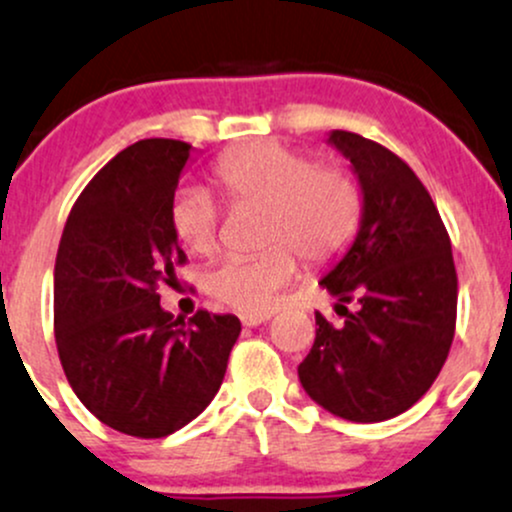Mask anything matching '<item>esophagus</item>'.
Returning a JSON list of instances; mask_svg holds the SVG:
<instances>
[{"mask_svg": "<svg viewBox=\"0 0 512 512\" xmlns=\"http://www.w3.org/2000/svg\"><path fill=\"white\" fill-rule=\"evenodd\" d=\"M268 320H271V315H244V317H241L244 327H258V324H263Z\"/></svg>", "mask_w": 512, "mask_h": 512, "instance_id": "obj_1", "label": "esophagus"}]
</instances>
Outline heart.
I'll list each match as a JSON object with an SVG mask.
<instances>
[{"instance_id":"b5f03b06","label":"heart","mask_w":512,"mask_h":512,"mask_svg":"<svg viewBox=\"0 0 512 512\" xmlns=\"http://www.w3.org/2000/svg\"><path fill=\"white\" fill-rule=\"evenodd\" d=\"M224 200L263 207L256 256H227L205 273V290L219 305L244 315L271 310L278 290L298 271V253L312 266L349 249L364 217L359 178L342 166H320L312 153L278 141L234 148L212 168ZM170 229L190 254L207 256L219 244V207L202 188H185L170 205Z\"/></svg>"}]
</instances>
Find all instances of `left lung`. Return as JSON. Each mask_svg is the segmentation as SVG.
<instances>
[{
	"instance_id": "8db88e82",
	"label": "left lung",
	"mask_w": 512,
	"mask_h": 512,
	"mask_svg": "<svg viewBox=\"0 0 512 512\" xmlns=\"http://www.w3.org/2000/svg\"><path fill=\"white\" fill-rule=\"evenodd\" d=\"M329 146L351 163L364 217L346 254L320 285L344 324L317 312L310 354L298 366L305 393L349 422H383L430 390L447 361L456 324L452 241L430 192L386 146L332 131ZM357 300L349 313L344 301Z\"/></svg>"
}]
</instances>
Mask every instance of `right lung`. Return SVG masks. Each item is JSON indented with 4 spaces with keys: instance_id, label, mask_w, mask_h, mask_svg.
I'll return each instance as SVG.
<instances>
[{
    "instance_id": "1",
    "label": "right lung",
    "mask_w": 512,
    "mask_h": 512,
    "mask_svg": "<svg viewBox=\"0 0 512 512\" xmlns=\"http://www.w3.org/2000/svg\"><path fill=\"white\" fill-rule=\"evenodd\" d=\"M192 146L144 139L82 190L60 236L53 302L70 388L97 420L131 437H168L222 386L239 317L200 310L188 324L161 307L183 249L170 205Z\"/></svg>"
}]
</instances>
